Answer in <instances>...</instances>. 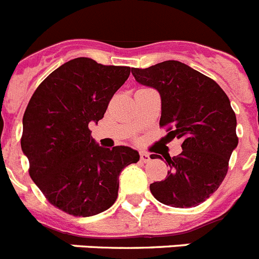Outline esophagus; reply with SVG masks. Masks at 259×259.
<instances>
[{
    "label": "esophagus",
    "mask_w": 259,
    "mask_h": 259,
    "mask_svg": "<svg viewBox=\"0 0 259 259\" xmlns=\"http://www.w3.org/2000/svg\"><path fill=\"white\" fill-rule=\"evenodd\" d=\"M140 160H141V163L150 162V155L148 153H140Z\"/></svg>",
    "instance_id": "esophagus-1"
}]
</instances>
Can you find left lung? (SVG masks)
<instances>
[{
    "label": "left lung",
    "mask_w": 259,
    "mask_h": 259,
    "mask_svg": "<svg viewBox=\"0 0 259 259\" xmlns=\"http://www.w3.org/2000/svg\"><path fill=\"white\" fill-rule=\"evenodd\" d=\"M132 74L160 95L159 125H168L167 139L182 140L181 154H168L170 169L165 180L150 185L151 194L170 207H196L222 184L238 146L236 115L229 97L214 80L176 60L132 68Z\"/></svg>",
    "instance_id": "left-lung-1"
}]
</instances>
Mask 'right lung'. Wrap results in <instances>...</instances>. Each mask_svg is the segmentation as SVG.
<instances>
[{
    "label": "right lung",
    "instance_id": "obj_1",
    "mask_svg": "<svg viewBox=\"0 0 259 259\" xmlns=\"http://www.w3.org/2000/svg\"><path fill=\"white\" fill-rule=\"evenodd\" d=\"M131 72L130 66L73 59L54 70L28 103L20 142L29 176L68 214L90 217L110 208L122 169L139 162V153L128 146H99L89 130L103 119Z\"/></svg>",
    "mask_w": 259,
    "mask_h": 259
}]
</instances>
